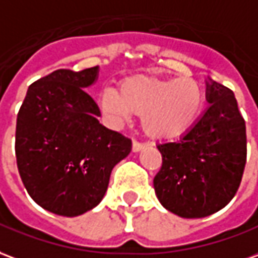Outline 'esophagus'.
<instances>
[{
    "mask_svg": "<svg viewBox=\"0 0 258 258\" xmlns=\"http://www.w3.org/2000/svg\"><path fill=\"white\" fill-rule=\"evenodd\" d=\"M142 148H145V144L144 142H138V141H133V151L134 152H138V151H141Z\"/></svg>",
    "mask_w": 258,
    "mask_h": 258,
    "instance_id": "esophagus-1",
    "label": "esophagus"
}]
</instances>
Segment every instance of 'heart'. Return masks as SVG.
<instances>
[{
	"instance_id": "b5f03b06",
	"label": "heart",
	"mask_w": 258,
	"mask_h": 258,
	"mask_svg": "<svg viewBox=\"0 0 258 258\" xmlns=\"http://www.w3.org/2000/svg\"><path fill=\"white\" fill-rule=\"evenodd\" d=\"M205 92L192 78H158L138 75L121 82L118 93L103 88L99 107L111 125H123L133 113L142 114V124L154 137L166 138L190 128L204 109Z\"/></svg>"
}]
</instances>
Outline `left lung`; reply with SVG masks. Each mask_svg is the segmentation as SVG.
<instances>
[{
    "label": "left lung",
    "instance_id": "8db88e82",
    "mask_svg": "<svg viewBox=\"0 0 258 258\" xmlns=\"http://www.w3.org/2000/svg\"><path fill=\"white\" fill-rule=\"evenodd\" d=\"M210 106L174 142L158 144L162 167L154 179L156 197L181 218H204L229 204L246 165V123L233 92L207 81Z\"/></svg>",
    "mask_w": 258,
    "mask_h": 258
}]
</instances>
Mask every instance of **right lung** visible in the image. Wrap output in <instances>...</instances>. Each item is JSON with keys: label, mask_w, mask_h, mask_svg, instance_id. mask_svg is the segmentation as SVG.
Masks as SVG:
<instances>
[{"label": "right lung", "mask_w": 258, "mask_h": 258, "mask_svg": "<svg viewBox=\"0 0 258 258\" xmlns=\"http://www.w3.org/2000/svg\"><path fill=\"white\" fill-rule=\"evenodd\" d=\"M99 67L57 70L29 86L16 118L18 170L29 196L61 217L95 208L110 173L131 152V140L96 118L98 104L84 89Z\"/></svg>", "instance_id": "obj_1"}]
</instances>
